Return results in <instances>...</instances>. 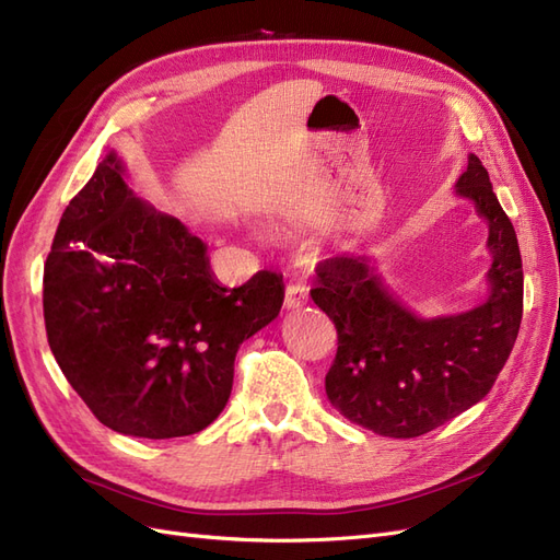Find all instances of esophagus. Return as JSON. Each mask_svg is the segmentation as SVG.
Here are the masks:
<instances>
[{
    "label": "esophagus",
    "mask_w": 560,
    "mask_h": 560,
    "mask_svg": "<svg viewBox=\"0 0 560 560\" xmlns=\"http://www.w3.org/2000/svg\"><path fill=\"white\" fill-rule=\"evenodd\" d=\"M308 303V287L303 284H287V292H284V308L287 311H294L301 308Z\"/></svg>",
    "instance_id": "1"
}]
</instances>
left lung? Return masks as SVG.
I'll list each match as a JSON object with an SVG mask.
<instances>
[{"label": "left lung", "instance_id": "1", "mask_svg": "<svg viewBox=\"0 0 560 560\" xmlns=\"http://www.w3.org/2000/svg\"><path fill=\"white\" fill-rule=\"evenodd\" d=\"M455 194L488 222V299L460 315L422 319L385 290L366 257L338 254L317 264L315 306L334 319L336 360L327 397L350 422L381 436L411 439L481 401L514 348L523 315L516 231L488 171L469 154Z\"/></svg>", "mask_w": 560, "mask_h": 560}]
</instances>
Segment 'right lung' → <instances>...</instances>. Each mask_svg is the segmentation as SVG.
Segmentation results:
<instances>
[{
	"mask_svg": "<svg viewBox=\"0 0 560 560\" xmlns=\"http://www.w3.org/2000/svg\"><path fill=\"white\" fill-rule=\"evenodd\" d=\"M282 276L219 284L208 247L135 198L109 154L70 200L44 266L48 346L114 432L173 439L224 411L241 343L282 308Z\"/></svg>",
	"mask_w": 560,
	"mask_h": 560,
	"instance_id": "obj_1",
	"label": "right lung"
}]
</instances>
